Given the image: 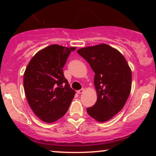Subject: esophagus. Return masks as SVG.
Masks as SVG:
<instances>
[{
  "mask_svg": "<svg viewBox=\"0 0 156 156\" xmlns=\"http://www.w3.org/2000/svg\"><path fill=\"white\" fill-rule=\"evenodd\" d=\"M77 92H78V94H82V93L84 92V89H80V90H78Z\"/></svg>",
  "mask_w": 156,
  "mask_h": 156,
  "instance_id": "1",
  "label": "esophagus"
}]
</instances>
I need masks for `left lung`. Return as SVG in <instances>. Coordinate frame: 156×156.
Returning <instances> with one entry per match:
<instances>
[{
    "mask_svg": "<svg viewBox=\"0 0 156 156\" xmlns=\"http://www.w3.org/2000/svg\"><path fill=\"white\" fill-rule=\"evenodd\" d=\"M77 52L88 62L95 74L94 83L98 98L95 104L87 108V113L100 122L108 121L120 112L129 97L130 67L124 55L108 44L82 48Z\"/></svg>",
    "mask_w": 156,
    "mask_h": 156,
    "instance_id": "left-lung-1",
    "label": "left lung"
}]
</instances>
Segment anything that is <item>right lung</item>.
Here are the masks:
<instances>
[{"label": "right lung", "instance_id": "right-lung-1", "mask_svg": "<svg viewBox=\"0 0 156 156\" xmlns=\"http://www.w3.org/2000/svg\"><path fill=\"white\" fill-rule=\"evenodd\" d=\"M76 47L51 44L32 57L23 78L27 101L42 121L52 123L69 108L76 92L69 87L62 68Z\"/></svg>", "mask_w": 156, "mask_h": 156}]
</instances>
